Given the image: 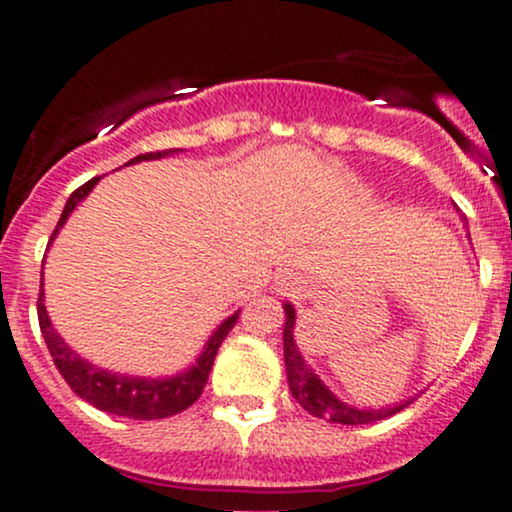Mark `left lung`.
Masks as SVG:
<instances>
[{"mask_svg": "<svg viewBox=\"0 0 512 512\" xmlns=\"http://www.w3.org/2000/svg\"><path fill=\"white\" fill-rule=\"evenodd\" d=\"M284 363H286V378H289V390L293 399H296L308 414L317 416V419H327L332 424L344 426H361L373 424V421L387 419V416L397 414L404 407L414 402V397L404 399V402L395 404V407H380V409H358L354 404H346L334 392L317 378L313 368L305 363V358L298 351L296 339H293V327H296V310L291 303H284Z\"/></svg>", "mask_w": 512, "mask_h": 512, "instance_id": "1", "label": "left lung"}]
</instances>
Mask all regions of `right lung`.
Instances as JSON below:
<instances>
[{"label":"right lung","instance_id":"1","mask_svg":"<svg viewBox=\"0 0 512 512\" xmlns=\"http://www.w3.org/2000/svg\"><path fill=\"white\" fill-rule=\"evenodd\" d=\"M182 149H168V151H156V154H142L134 156L132 161L125 163V166H132V163H142V161H156V158H166L178 154ZM101 178L88 180L86 185H81L79 190L72 192V197L67 199L64 204V211L57 221L55 233H52V240H55L60 228L67 223L72 211L79 207L81 202L88 197V192L98 185ZM48 245V248H50ZM45 293L43 286H40V298H38V322H40V332H43L45 344H48V351L55 361L57 370L67 385L79 395L81 399H86L88 404H93L96 409L108 411V414L115 416H127V419H142V421H151V419H166V416L180 414L185 411L190 404H195L199 395H202L204 385H207L209 370L214 366L216 351L226 334L233 330V325L238 322V313H233L231 317L221 322L211 337L204 344L202 354L195 358L190 368L180 370V373L170 375V378H142V375H127V373H113V370L93 366L91 361H86L84 356H79L76 351L69 346L64 339L57 334L55 327H52L48 310H45Z\"/></svg>","mask_w":512,"mask_h":512}]
</instances>
